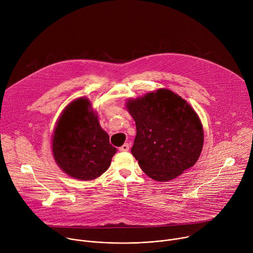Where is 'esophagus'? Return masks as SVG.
Listing matches in <instances>:
<instances>
[{
	"instance_id": "esophagus-1",
	"label": "esophagus",
	"mask_w": 253,
	"mask_h": 253,
	"mask_svg": "<svg viewBox=\"0 0 253 253\" xmlns=\"http://www.w3.org/2000/svg\"><path fill=\"white\" fill-rule=\"evenodd\" d=\"M128 150H129V144L128 143L123 144V145L119 148V151H121V152H126Z\"/></svg>"
}]
</instances>
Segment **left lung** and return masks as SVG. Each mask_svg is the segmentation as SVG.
Instances as JSON below:
<instances>
[{
    "label": "left lung",
    "instance_id": "obj_1",
    "mask_svg": "<svg viewBox=\"0 0 253 253\" xmlns=\"http://www.w3.org/2000/svg\"><path fill=\"white\" fill-rule=\"evenodd\" d=\"M126 109L137 130L131 152L150 178L169 181L197 162L203 147V127L186 100L162 88L129 99Z\"/></svg>",
    "mask_w": 253,
    "mask_h": 253
}]
</instances>
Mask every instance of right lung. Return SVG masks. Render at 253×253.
Listing matches in <instances>:
<instances>
[{
    "label": "right lung",
    "instance_id": "add662e5",
    "mask_svg": "<svg viewBox=\"0 0 253 253\" xmlns=\"http://www.w3.org/2000/svg\"><path fill=\"white\" fill-rule=\"evenodd\" d=\"M52 152L62 171L90 181L110 167L117 149L100 126L90 101L81 97L67 105L59 117L52 136Z\"/></svg>",
    "mask_w": 253,
    "mask_h": 253
}]
</instances>
